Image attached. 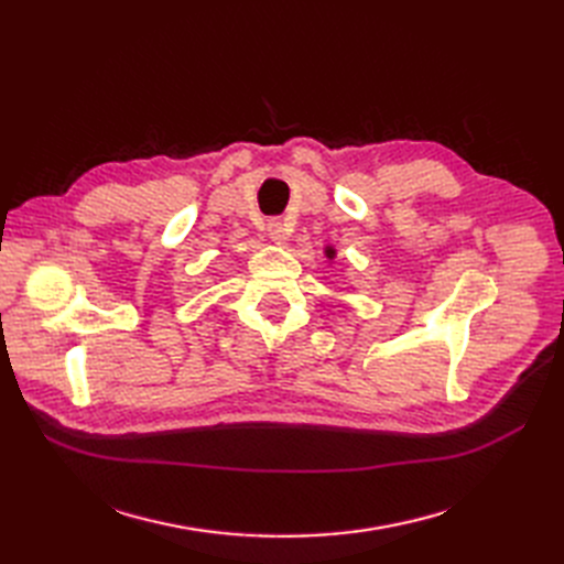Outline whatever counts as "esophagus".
Masks as SVG:
<instances>
[{
    "label": "esophagus",
    "mask_w": 564,
    "mask_h": 564,
    "mask_svg": "<svg viewBox=\"0 0 564 564\" xmlns=\"http://www.w3.org/2000/svg\"><path fill=\"white\" fill-rule=\"evenodd\" d=\"M268 237L275 245H284L289 240V232H286L282 220H270V224H268Z\"/></svg>",
    "instance_id": "1"
}]
</instances>
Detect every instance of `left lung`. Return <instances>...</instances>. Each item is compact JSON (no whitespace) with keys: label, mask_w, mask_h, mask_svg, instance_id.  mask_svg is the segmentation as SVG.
<instances>
[{"label":"left lung","mask_w":564,"mask_h":564,"mask_svg":"<svg viewBox=\"0 0 564 564\" xmlns=\"http://www.w3.org/2000/svg\"><path fill=\"white\" fill-rule=\"evenodd\" d=\"M324 253H327V259H329V261H334V259H336V249H334V247H327V249H324Z\"/></svg>","instance_id":"obj_1"}]
</instances>
